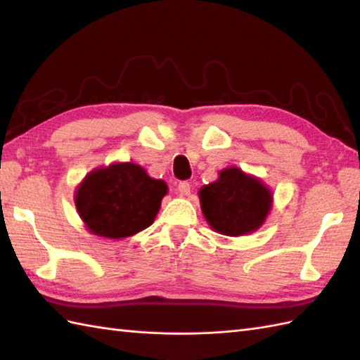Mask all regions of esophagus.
<instances>
[{
	"label": "esophagus",
	"instance_id": "1",
	"mask_svg": "<svg viewBox=\"0 0 360 360\" xmlns=\"http://www.w3.org/2000/svg\"><path fill=\"white\" fill-rule=\"evenodd\" d=\"M190 182H187V181H182V182H179L178 184V192L182 195V196H187V195H190Z\"/></svg>",
	"mask_w": 360,
	"mask_h": 360
}]
</instances>
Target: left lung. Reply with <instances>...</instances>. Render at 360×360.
Returning <instances> with one entry per match:
<instances>
[{
	"mask_svg": "<svg viewBox=\"0 0 360 360\" xmlns=\"http://www.w3.org/2000/svg\"><path fill=\"white\" fill-rule=\"evenodd\" d=\"M198 195L209 226L227 236L255 232L272 207L271 190L238 167L224 168L219 178L201 187Z\"/></svg>",
	"mask_w": 360,
	"mask_h": 360,
	"instance_id": "1",
	"label": "left lung"
}]
</instances>
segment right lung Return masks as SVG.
Masks as SVG:
<instances>
[{
    "mask_svg": "<svg viewBox=\"0 0 360 360\" xmlns=\"http://www.w3.org/2000/svg\"><path fill=\"white\" fill-rule=\"evenodd\" d=\"M167 190L141 165L116 162L88 173L74 201L91 233L120 240L153 224Z\"/></svg>",
    "mask_w": 360,
    "mask_h": 360,
    "instance_id": "right-lung-1",
    "label": "right lung"
}]
</instances>
